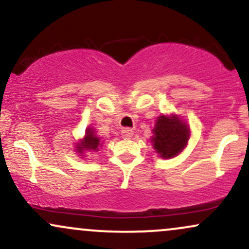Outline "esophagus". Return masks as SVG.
<instances>
[{"label": "esophagus", "mask_w": 249, "mask_h": 249, "mask_svg": "<svg viewBox=\"0 0 249 249\" xmlns=\"http://www.w3.org/2000/svg\"><path fill=\"white\" fill-rule=\"evenodd\" d=\"M133 136V131H132V128H128V127H126V128H123L122 130V137L123 138H131V137Z\"/></svg>", "instance_id": "esophagus-1"}]
</instances>
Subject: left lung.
I'll return each mask as SVG.
<instances>
[{
	"label": "left lung",
	"mask_w": 249,
	"mask_h": 249,
	"mask_svg": "<svg viewBox=\"0 0 249 249\" xmlns=\"http://www.w3.org/2000/svg\"><path fill=\"white\" fill-rule=\"evenodd\" d=\"M153 148L162 158H172L186 146L190 130L178 117H158L153 128Z\"/></svg>",
	"instance_id": "obj_1"
}]
</instances>
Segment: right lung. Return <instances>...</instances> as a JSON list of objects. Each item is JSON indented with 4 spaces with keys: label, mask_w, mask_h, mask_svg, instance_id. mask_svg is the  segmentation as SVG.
<instances>
[{
    "label": "right lung",
    "mask_w": 249,
    "mask_h": 249,
    "mask_svg": "<svg viewBox=\"0 0 249 249\" xmlns=\"http://www.w3.org/2000/svg\"><path fill=\"white\" fill-rule=\"evenodd\" d=\"M99 138L96 136L93 130L91 128H88L87 134H85V138L83 139L81 144H78L77 146V150H78L79 153H82L84 150H93L97 151L99 147Z\"/></svg>",
    "instance_id": "right-lung-1"
}]
</instances>
